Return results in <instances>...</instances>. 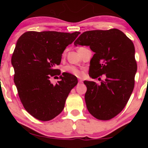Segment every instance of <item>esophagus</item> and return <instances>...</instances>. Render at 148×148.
<instances>
[{
	"label": "esophagus",
	"mask_w": 148,
	"mask_h": 148,
	"mask_svg": "<svg viewBox=\"0 0 148 148\" xmlns=\"http://www.w3.org/2000/svg\"><path fill=\"white\" fill-rule=\"evenodd\" d=\"M83 82V81L81 79H79V84H81Z\"/></svg>",
	"instance_id": "obj_1"
}]
</instances>
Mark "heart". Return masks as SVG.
<instances>
[{
  "instance_id": "obj_1",
  "label": "heart",
  "mask_w": 148,
  "mask_h": 148,
  "mask_svg": "<svg viewBox=\"0 0 148 148\" xmlns=\"http://www.w3.org/2000/svg\"><path fill=\"white\" fill-rule=\"evenodd\" d=\"M63 72L76 76H79L81 74L80 69L77 67L72 65V64H67V65L64 66L63 67Z\"/></svg>"
}]
</instances>
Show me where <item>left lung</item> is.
<instances>
[{
  "label": "left lung",
  "mask_w": 148,
  "mask_h": 148,
  "mask_svg": "<svg viewBox=\"0 0 148 148\" xmlns=\"http://www.w3.org/2000/svg\"><path fill=\"white\" fill-rule=\"evenodd\" d=\"M79 45L89 46L95 52L90 76H106L99 85L84 81L88 111L98 120H111L123 111L133 92L137 71L133 42L121 30L112 28L84 32L74 42Z\"/></svg>",
  "instance_id": "8db88e82"
}]
</instances>
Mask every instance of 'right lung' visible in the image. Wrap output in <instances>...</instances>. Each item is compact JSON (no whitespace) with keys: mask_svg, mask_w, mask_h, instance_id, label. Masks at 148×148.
<instances>
[{"mask_svg":"<svg viewBox=\"0 0 148 148\" xmlns=\"http://www.w3.org/2000/svg\"><path fill=\"white\" fill-rule=\"evenodd\" d=\"M79 34L28 31L16 42L11 60L14 84L24 108L37 120L49 121L60 114L71 90L78 84L77 78L67 73H62L56 84L50 78L60 74L56 66Z\"/></svg>","mask_w":148,"mask_h":148,"instance_id":"right-lung-1","label":"right lung"}]
</instances>
